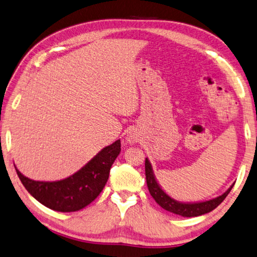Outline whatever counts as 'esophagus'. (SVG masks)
<instances>
[{"label":"esophagus","instance_id":"esophagus-1","mask_svg":"<svg viewBox=\"0 0 257 257\" xmlns=\"http://www.w3.org/2000/svg\"><path fill=\"white\" fill-rule=\"evenodd\" d=\"M137 136H136V134L134 133V132H129L128 133V135H127V142L129 144H135V143H137Z\"/></svg>","mask_w":257,"mask_h":257}]
</instances>
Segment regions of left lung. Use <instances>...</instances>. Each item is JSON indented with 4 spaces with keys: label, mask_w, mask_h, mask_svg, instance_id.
<instances>
[{
    "label": "left lung",
    "mask_w": 257,
    "mask_h": 257,
    "mask_svg": "<svg viewBox=\"0 0 257 257\" xmlns=\"http://www.w3.org/2000/svg\"><path fill=\"white\" fill-rule=\"evenodd\" d=\"M145 175H146V183L152 198L156 200L159 206L162 207L165 210L170 211V213L181 215L183 217H197L200 215L210 213L221 203L226 195L230 193V191L234 184H232L223 194L218 197L210 199L206 201H197V202H183L178 201L176 199L170 197L169 194L165 192L161 185L157 181L156 175H154L152 165L148 158L145 159Z\"/></svg>",
    "instance_id": "8db88e82"
}]
</instances>
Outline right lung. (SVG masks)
Listing matches in <instances>:
<instances>
[{
  "label": "right lung",
  "instance_id": "obj_1",
  "mask_svg": "<svg viewBox=\"0 0 257 257\" xmlns=\"http://www.w3.org/2000/svg\"><path fill=\"white\" fill-rule=\"evenodd\" d=\"M120 151L121 142L117 140L101 149L76 173L60 181H34L15 168L23 185L40 203L52 210L70 213L84 208L98 197Z\"/></svg>",
  "mask_w": 257,
  "mask_h": 257
}]
</instances>
